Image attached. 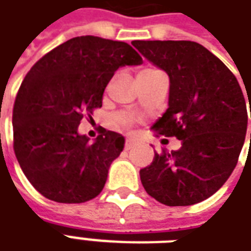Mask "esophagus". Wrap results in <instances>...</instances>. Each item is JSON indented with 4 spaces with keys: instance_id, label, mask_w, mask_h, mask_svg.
I'll list each match as a JSON object with an SVG mask.
<instances>
[{
    "instance_id": "1",
    "label": "esophagus",
    "mask_w": 251,
    "mask_h": 251,
    "mask_svg": "<svg viewBox=\"0 0 251 251\" xmlns=\"http://www.w3.org/2000/svg\"><path fill=\"white\" fill-rule=\"evenodd\" d=\"M134 146H135V140L132 139V138H127V139H126V145H124V149H126V150H131Z\"/></svg>"
}]
</instances>
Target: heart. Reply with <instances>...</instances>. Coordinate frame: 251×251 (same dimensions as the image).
<instances>
[{
	"label": "heart",
	"mask_w": 251,
	"mask_h": 251,
	"mask_svg": "<svg viewBox=\"0 0 251 251\" xmlns=\"http://www.w3.org/2000/svg\"><path fill=\"white\" fill-rule=\"evenodd\" d=\"M147 70H151V69H146V70H142V72H147ZM117 122L122 123V124H129V123L132 122V117L129 116V115H119L117 116Z\"/></svg>",
	"instance_id": "1"
}]
</instances>
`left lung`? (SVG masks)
<instances>
[{"label": "left lung", "instance_id": "left-lung-1", "mask_svg": "<svg viewBox=\"0 0 251 251\" xmlns=\"http://www.w3.org/2000/svg\"><path fill=\"white\" fill-rule=\"evenodd\" d=\"M132 46L170 79L169 108L152 129L181 140L178 150L155 152L139 172L142 185L169 207L202 201L223 186L242 150L248 129L242 89L230 69L196 42L134 40Z\"/></svg>", "mask_w": 251, "mask_h": 251}]
</instances>
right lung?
Instances as JSON below:
<instances>
[{
  "label": "right lung",
  "instance_id": "add662e5",
  "mask_svg": "<svg viewBox=\"0 0 251 251\" xmlns=\"http://www.w3.org/2000/svg\"><path fill=\"white\" fill-rule=\"evenodd\" d=\"M143 60L129 44L99 36L73 37L32 66L13 106V149L33 188L56 202L100 195L124 149L122 135L100 129L93 143L78 134L83 115L102 106V94L123 66Z\"/></svg>",
  "mask_w": 251,
  "mask_h": 251
}]
</instances>
